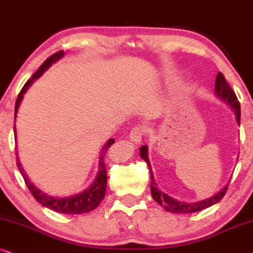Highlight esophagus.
<instances>
[{
    "instance_id": "esophagus-1",
    "label": "esophagus",
    "mask_w": 253,
    "mask_h": 253,
    "mask_svg": "<svg viewBox=\"0 0 253 253\" xmlns=\"http://www.w3.org/2000/svg\"><path fill=\"white\" fill-rule=\"evenodd\" d=\"M146 127H143L142 125H137V126H134L132 130H130L129 139L133 141L134 143H140L142 141V137L146 135Z\"/></svg>"
}]
</instances>
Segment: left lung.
Listing matches in <instances>:
<instances>
[{
    "mask_svg": "<svg viewBox=\"0 0 253 253\" xmlns=\"http://www.w3.org/2000/svg\"><path fill=\"white\" fill-rule=\"evenodd\" d=\"M215 93L218 98H221L223 102H225L229 105L231 106V109H234L235 113H236V119L237 123H241V106H240V102H238L236 93L234 92V90L231 89L230 85H229L227 80L223 76V74L218 73L216 75V80H215ZM140 155L141 157L143 158L144 161L147 162L148 167H149L150 170V178H151V183H150V190H151V195H153L154 200L161 205L162 207L164 208L167 211H171V213H177V214H190V213H195V211H203L205 208L213 206L214 204H216L220 201L222 198L224 197L225 193H227L228 190V185L225 187L222 188V190L218 192L217 194H215L214 197L210 198V199L203 200V201H198V203H191V204H185V203H180V201L174 200L173 198L169 197V195L163 193V192L160 191L156 186L154 181V177H153V172H151V168H150V163L149 160H148V149L146 146L140 148Z\"/></svg>",
    "mask_w": 253,
    "mask_h": 253,
    "instance_id": "obj_1",
    "label": "left lung"
}]
</instances>
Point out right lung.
I'll use <instances>...</instances> for the list:
<instances>
[{
  "instance_id": "1",
  "label": "right lung",
  "mask_w": 253,
  "mask_h": 253,
  "mask_svg": "<svg viewBox=\"0 0 253 253\" xmlns=\"http://www.w3.org/2000/svg\"><path fill=\"white\" fill-rule=\"evenodd\" d=\"M63 56V50H59V52L54 53L53 55H50L48 59L46 60L45 62L42 63V66L39 67V69L33 74L31 79H30L28 82L24 84V86L22 87L21 92L18 93V97H17L16 100V105H15V117L17 112H18V107L21 105V102L24 97V93L26 92V90L29 89V86L33 83V81L38 77L42 76V74L45 72V70L48 68V67L52 65L53 62H55L56 60H59L60 58ZM13 132L16 133V127L13 126ZM114 143L113 139H110L107 141V143L103 147L102 153H100V157H99V171L97 173V177L93 183L91 184L87 190H85L82 193L76 194V195H72V197H67V198H54L50 197V195H47L37 188L35 185H33L31 181L29 180V178L26 177V174L23 170V168L21 167V163L18 162V157H16V162H17V167H18L19 171H21L23 178H24V181L28 186L29 191L31 192V194L33 195V198L38 201L39 204H42V206H45L49 210H52L54 211H58V213H62V214H83V213H89L95 210V208L98 206L100 204V201L104 199L105 197V191H106V184H107V172H106V168H105V156L109 151V148L112 146Z\"/></svg>"
}]
</instances>
